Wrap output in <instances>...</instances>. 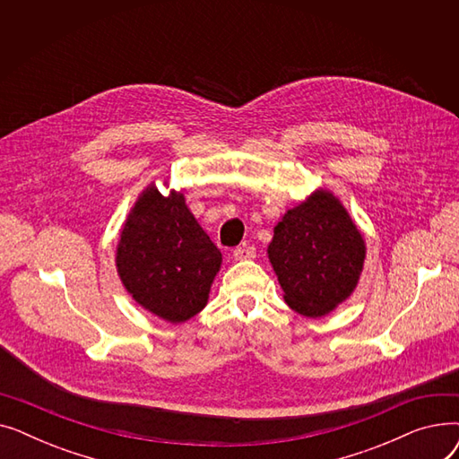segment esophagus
Segmentation results:
<instances>
[{"instance_id": "obj_1", "label": "esophagus", "mask_w": 459, "mask_h": 459, "mask_svg": "<svg viewBox=\"0 0 459 459\" xmlns=\"http://www.w3.org/2000/svg\"><path fill=\"white\" fill-rule=\"evenodd\" d=\"M232 256L236 260H251V258L256 256V249L251 247V246H239L232 251Z\"/></svg>"}]
</instances>
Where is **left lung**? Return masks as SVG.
<instances>
[{"label":"left lung","instance_id":"1","mask_svg":"<svg viewBox=\"0 0 459 459\" xmlns=\"http://www.w3.org/2000/svg\"><path fill=\"white\" fill-rule=\"evenodd\" d=\"M268 255L288 307L318 318L353 292L365 242L342 204L331 193L316 191L284 213Z\"/></svg>","mask_w":459,"mask_h":459}]
</instances>
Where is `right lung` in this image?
<instances>
[{
  "label": "right lung",
  "instance_id": "1",
  "mask_svg": "<svg viewBox=\"0 0 459 459\" xmlns=\"http://www.w3.org/2000/svg\"><path fill=\"white\" fill-rule=\"evenodd\" d=\"M221 253L187 210L182 193L152 186L120 232L117 268L132 298L167 322H186L206 305Z\"/></svg>",
  "mask_w": 459,
  "mask_h": 459
}]
</instances>
